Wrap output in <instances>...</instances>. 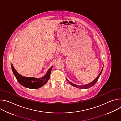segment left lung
<instances>
[{
    "mask_svg": "<svg viewBox=\"0 0 121 121\" xmlns=\"http://www.w3.org/2000/svg\"><path fill=\"white\" fill-rule=\"evenodd\" d=\"M102 70H103V68H102V70H101V71H100V73H99V75L98 76V77H97V78H95V79L93 81H92L91 83H89V84H86V85H82V86H78V85H76V84H73V83H72V82H70V81H69L67 79H66V80H67V81L68 82V83H69L70 85H71L73 86L74 87H76V88H79V89H89V88H91V87H92V86H94V85L95 84V83L97 82V81H98V79H99V77L100 75H101V73H102Z\"/></svg>",
    "mask_w": 121,
    "mask_h": 121,
    "instance_id": "left-lung-1",
    "label": "left lung"
}]
</instances>
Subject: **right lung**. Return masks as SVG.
I'll list each match as a JSON object with an SVG mask.
<instances>
[{
	"mask_svg": "<svg viewBox=\"0 0 121 121\" xmlns=\"http://www.w3.org/2000/svg\"><path fill=\"white\" fill-rule=\"evenodd\" d=\"M53 67V66L49 69L47 73L44 77L37 78L34 77H26L22 76L16 70L13 65L11 64L12 70L17 80L23 87L30 89H38L45 84L50 78L51 72Z\"/></svg>",
	"mask_w": 121,
	"mask_h": 121,
	"instance_id": "right-lung-1",
	"label": "right lung"
}]
</instances>
